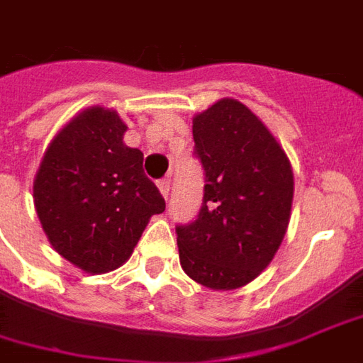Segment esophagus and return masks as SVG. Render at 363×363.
I'll list each match as a JSON object with an SVG mask.
<instances>
[{
  "mask_svg": "<svg viewBox=\"0 0 363 363\" xmlns=\"http://www.w3.org/2000/svg\"><path fill=\"white\" fill-rule=\"evenodd\" d=\"M157 186H160L161 196H163V198H165V200H167L169 190H171V181H169V179H163V181L157 182Z\"/></svg>",
  "mask_w": 363,
  "mask_h": 363,
  "instance_id": "obj_1",
  "label": "esophagus"
}]
</instances>
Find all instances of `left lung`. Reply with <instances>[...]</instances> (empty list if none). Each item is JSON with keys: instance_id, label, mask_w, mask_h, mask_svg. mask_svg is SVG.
Here are the masks:
<instances>
[{"instance_id": "1", "label": "left lung", "mask_w": 363, "mask_h": 363, "mask_svg": "<svg viewBox=\"0 0 363 363\" xmlns=\"http://www.w3.org/2000/svg\"><path fill=\"white\" fill-rule=\"evenodd\" d=\"M206 174L196 221L177 227L184 273L211 291H233L271 264L289 227L291 161L248 107L223 98L192 121Z\"/></svg>"}]
</instances>
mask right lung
<instances>
[{
    "instance_id": "obj_1",
    "label": "right lung",
    "mask_w": 363,
    "mask_h": 363,
    "mask_svg": "<svg viewBox=\"0 0 363 363\" xmlns=\"http://www.w3.org/2000/svg\"><path fill=\"white\" fill-rule=\"evenodd\" d=\"M117 111L88 107L61 128L34 179V206L59 256L99 275L127 262L165 200L142 169L144 154L123 142Z\"/></svg>"
}]
</instances>
